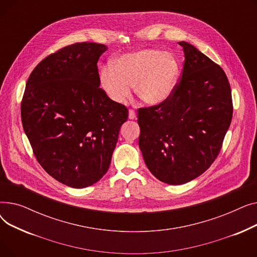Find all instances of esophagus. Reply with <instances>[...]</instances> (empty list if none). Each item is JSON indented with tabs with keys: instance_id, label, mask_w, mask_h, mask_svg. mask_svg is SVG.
Returning a JSON list of instances; mask_svg holds the SVG:
<instances>
[{
	"instance_id": "esophagus-1",
	"label": "esophagus",
	"mask_w": 257,
	"mask_h": 257,
	"mask_svg": "<svg viewBox=\"0 0 257 257\" xmlns=\"http://www.w3.org/2000/svg\"><path fill=\"white\" fill-rule=\"evenodd\" d=\"M129 118L130 119H136L137 118V113L133 109H129Z\"/></svg>"
}]
</instances>
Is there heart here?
Returning a JSON list of instances; mask_svg holds the SVG:
<instances>
[{"label": "heart", "mask_w": 257, "mask_h": 257, "mask_svg": "<svg viewBox=\"0 0 257 257\" xmlns=\"http://www.w3.org/2000/svg\"><path fill=\"white\" fill-rule=\"evenodd\" d=\"M180 66L172 54L147 49L121 56L114 67L108 65L101 73V84L113 102L121 104L136 85L138 97L148 105L166 102L175 90Z\"/></svg>", "instance_id": "obj_1"}]
</instances>
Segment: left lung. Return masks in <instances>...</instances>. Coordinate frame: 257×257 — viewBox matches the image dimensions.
<instances>
[{
	"label": "left lung",
	"mask_w": 257,
	"mask_h": 257,
	"mask_svg": "<svg viewBox=\"0 0 257 257\" xmlns=\"http://www.w3.org/2000/svg\"><path fill=\"white\" fill-rule=\"evenodd\" d=\"M172 96L138 109L139 146L146 166L165 183L178 185L203 174L217 159L230 126L233 105L222 67L191 44Z\"/></svg>",
	"instance_id": "8db88e82"
}]
</instances>
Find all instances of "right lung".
<instances>
[{
    "label": "right lung",
    "mask_w": 257,
    "mask_h": 257,
    "mask_svg": "<svg viewBox=\"0 0 257 257\" xmlns=\"http://www.w3.org/2000/svg\"><path fill=\"white\" fill-rule=\"evenodd\" d=\"M106 46L76 43L50 54L27 81L22 124L38 164L74 188L98 182L109 168L128 109L100 87Z\"/></svg>",
    "instance_id": "right-lung-1"
}]
</instances>
